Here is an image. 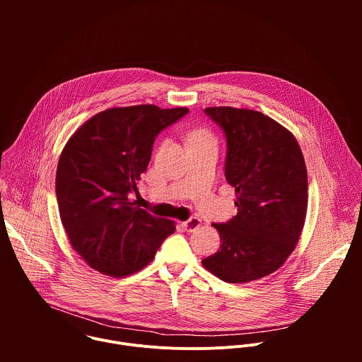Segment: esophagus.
Returning a JSON list of instances; mask_svg holds the SVG:
<instances>
[{
    "label": "esophagus",
    "mask_w": 362,
    "mask_h": 362,
    "mask_svg": "<svg viewBox=\"0 0 362 362\" xmlns=\"http://www.w3.org/2000/svg\"><path fill=\"white\" fill-rule=\"evenodd\" d=\"M200 225H202V221L199 218H190L189 221L182 223V226L185 228L186 232H194Z\"/></svg>",
    "instance_id": "1"
}]
</instances>
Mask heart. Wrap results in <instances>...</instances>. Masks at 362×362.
<instances>
[{
  "mask_svg": "<svg viewBox=\"0 0 362 362\" xmlns=\"http://www.w3.org/2000/svg\"><path fill=\"white\" fill-rule=\"evenodd\" d=\"M189 147L196 146V144H203V143H216L215 134L209 129H196L189 133L187 136Z\"/></svg>",
  "mask_w": 362,
  "mask_h": 362,
  "instance_id": "heart-1",
  "label": "heart"
}]
</instances>
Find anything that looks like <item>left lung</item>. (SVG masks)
I'll list each match as a JSON object with an SVG mask.
<instances>
[{"label":"left lung","mask_w":362,"mask_h":362,"mask_svg":"<svg viewBox=\"0 0 362 362\" xmlns=\"http://www.w3.org/2000/svg\"><path fill=\"white\" fill-rule=\"evenodd\" d=\"M226 134L225 177L235 187L236 216L214 223L221 246L202 265L229 284L261 279L279 269L305 225L308 175L295 136L269 116L208 107Z\"/></svg>","instance_id":"1"}]
</instances>
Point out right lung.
<instances>
[{"mask_svg": "<svg viewBox=\"0 0 362 362\" xmlns=\"http://www.w3.org/2000/svg\"><path fill=\"white\" fill-rule=\"evenodd\" d=\"M189 109L154 105L112 107L83 123L66 143L56 193L73 249L103 275L124 278L147 267L175 221L158 218L129 199L139 193L160 130Z\"/></svg>", "mask_w": 362, "mask_h": 362, "instance_id": "right-lung-1", "label": "right lung"}]
</instances>
